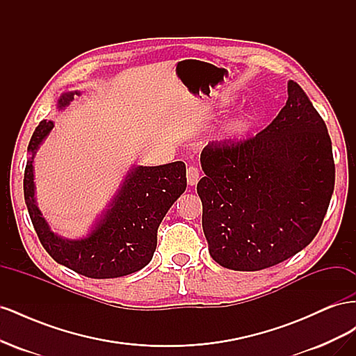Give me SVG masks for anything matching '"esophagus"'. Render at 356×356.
<instances>
[{"label":"esophagus","mask_w":356,"mask_h":356,"mask_svg":"<svg viewBox=\"0 0 356 356\" xmlns=\"http://www.w3.org/2000/svg\"><path fill=\"white\" fill-rule=\"evenodd\" d=\"M187 182L188 186H196L199 182V169L196 166H190L187 169Z\"/></svg>","instance_id":"1"}]
</instances>
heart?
Wrapping results in <instances>:
<instances>
[{"mask_svg":"<svg viewBox=\"0 0 356 356\" xmlns=\"http://www.w3.org/2000/svg\"><path fill=\"white\" fill-rule=\"evenodd\" d=\"M252 120H254V115L251 113L242 115L239 120H236L227 126V129H225V136H229V138L239 136L241 134L248 131V127L251 126Z\"/></svg>","mask_w":356,"mask_h":356,"instance_id":"heart-1","label":"heart"}]
</instances>
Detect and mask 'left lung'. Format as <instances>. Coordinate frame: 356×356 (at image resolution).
Wrapping results in <instances>:
<instances>
[{"instance_id":"left-lung-1","label":"left lung","mask_w":356,"mask_h":356,"mask_svg":"<svg viewBox=\"0 0 356 356\" xmlns=\"http://www.w3.org/2000/svg\"><path fill=\"white\" fill-rule=\"evenodd\" d=\"M200 163L202 227L220 266L261 270L314 241L336 168L327 126L296 81H288V101L264 131L208 144Z\"/></svg>"}]
</instances>
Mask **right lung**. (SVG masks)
<instances>
[{"label": "right lung", "mask_w": 356, "mask_h": 356, "mask_svg": "<svg viewBox=\"0 0 356 356\" xmlns=\"http://www.w3.org/2000/svg\"><path fill=\"white\" fill-rule=\"evenodd\" d=\"M74 95L80 92L62 93L58 108L68 106ZM53 126L51 120H42L32 134L24 178L25 203L41 245L56 263L88 277L110 279L141 270L154 255L161 220L186 191V165L134 166L90 232L81 239L62 238L42 217L34 184V157Z\"/></svg>", "instance_id": "1"}]
</instances>
